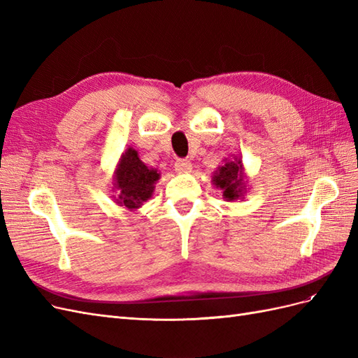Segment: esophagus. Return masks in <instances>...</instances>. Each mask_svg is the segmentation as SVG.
Returning a JSON list of instances; mask_svg holds the SVG:
<instances>
[{"mask_svg": "<svg viewBox=\"0 0 358 358\" xmlns=\"http://www.w3.org/2000/svg\"><path fill=\"white\" fill-rule=\"evenodd\" d=\"M175 170L178 173H189L192 170L191 161H188V159H178L175 162Z\"/></svg>", "mask_w": 358, "mask_h": 358, "instance_id": "34e87169", "label": "esophagus"}]
</instances>
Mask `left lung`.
<instances>
[{
	"label": "left lung",
	"mask_w": 358,
	"mask_h": 358,
	"mask_svg": "<svg viewBox=\"0 0 358 358\" xmlns=\"http://www.w3.org/2000/svg\"><path fill=\"white\" fill-rule=\"evenodd\" d=\"M212 182L216 188L222 191V197L227 201L243 199L246 185L242 159L234 158L233 161H227L224 166L218 167V170L213 173Z\"/></svg>",
	"instance_id": "left-lung-1"
}]
</instances>
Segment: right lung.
<instances>
[{"mask_svg":"<svg viewBox=\"0 0 358 358\" xmlns=\"http://www.w3.org/2000/svg\"><path fill=\"white\" fill-rule=\"evenodd\" d=\"M159 179V173L155 169H149L138 158L137 150L128 148L121 155L115 170V188L117 197H115L119 206L127 209H138L146 200L152 197L155 183Z\"/></svg>","mask_w":358,"mask_h":358,"instance_id":"right-lung-1","label":"right lung"}]
</instances>
